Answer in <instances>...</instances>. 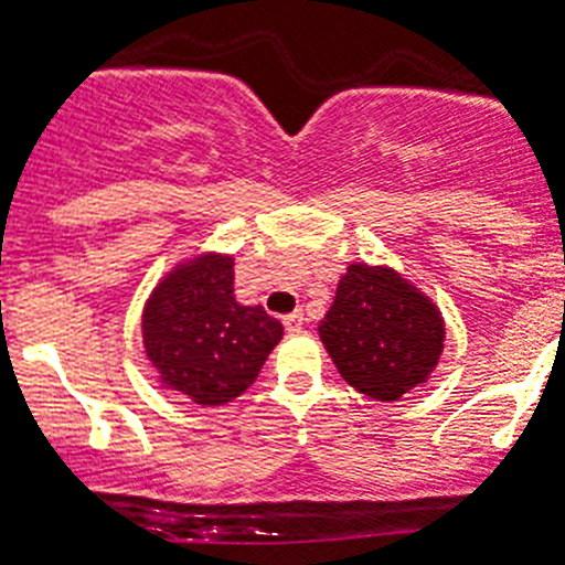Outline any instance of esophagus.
Wrapping results in <instances>:
<instances>
[{
  "label": "esophagus",
  "mask_w": 565,
  "mask_h": 565,
  "mask_svg": "<svg viewBox=\"0 0 565 565\" xmlns=\"http://www.w3.org/2000/svg\"><path fill=\"white\" fill-rule=\"evenodd\" d=\"M284 329L287 331H300L303 329V312H292L284 318Z\"/></svg>",
  "instance_id": "obj_1"
}]
</instances>
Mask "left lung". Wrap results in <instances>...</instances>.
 <instances>
[{"instance_id":"obj_1","label":"left lung","mask_w":565,"mask_h":565,"mask_svg":"<svg viewBox=\"0 0 565 565\" xmlns=\"http://www.w3.org/2000/svg\"><path fill=\"white\" fill-rule=\"evenodd\" d=\"M318 331L340 376L376 402H398L424 384L446 340L426 295L390 267L367 265L348 267Z\"/></svg>"}]
</instances>
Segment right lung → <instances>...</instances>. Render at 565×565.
I'll return each mask as SVG.
<instances>
[{
    "instance_id": "add662e5",
    "label": "right lung",
    "mask_w": 565,
    "mask_h": 565,
    "mask_svg": "<svg viewBox=\"0 0 565 565\" xmlns=\"http://www.w3.org/2000/svg\"><path fill=\"white\" fill-rule=\"evenodd\" d=\"M284 326L234 298V258L205 253L152 289L141 315L145 354L163 387L194 404L234 402L256 382Z\"/></svg>"
}]
</instances>
